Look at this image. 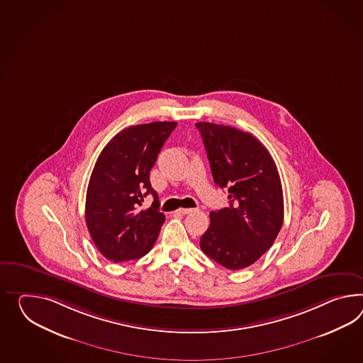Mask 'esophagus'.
Wrapping results in <instances>:
<instances>
[{
  "mask_svg": "<svg viewBox=\"0 0 363 363\" xmlns=\"http://www.w3.org/2000/svg\"><path fill=\"white\" fill-rule=\"evenodd\" d=\"M194 208H179L178 213H182V215H187V213H193Z\"/></svg>",
  "mask_w": 363,
  "mask_h": 363,
  "instance_id": "obj_1",
  "label": "esophagus"
}]
</instances>
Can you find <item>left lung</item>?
Listing matches in <instances>:
<instances>
[{
	"label": "left lung",
	"mask_w": 363,
	"mask_h": 363,
	"mask_svg": "<svg viewBox=\"0 0 363 363\" xmlns=\"http://www.w3.org/2000/svg\"><path fill=\"white\" fill-rule=\"evenodd\" d=\"M213 182L228 191L230 206L210 213L201 249L221 266L239 270L273 245L283 224V193L274 160L250 133L199 122Z\"/></svg>",
	"instance_id": "left-lung-1"
}]
</instances>
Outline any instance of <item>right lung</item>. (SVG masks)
Here are the masks:
<instances>
[{
  "label": "right lung",
  "mask_w": 363,
  "mask_h": 363,
  "mask_svg": "<svg viewBox=\"0 0 363 363\" xmlns=\"http://www.w3.org/2000/svg\"><path fill=\"white\" fill-rule=\"evenodd\" d=\"M176 122H152L125 128L98 156L86 191L85 220L98 250L114 262L145 256L159 238L165 215L152 189L150 169ZM148 194L150 209L140 208Z\"/></svg>",
  "instance_id": "add662e5"
}]
</instances>
